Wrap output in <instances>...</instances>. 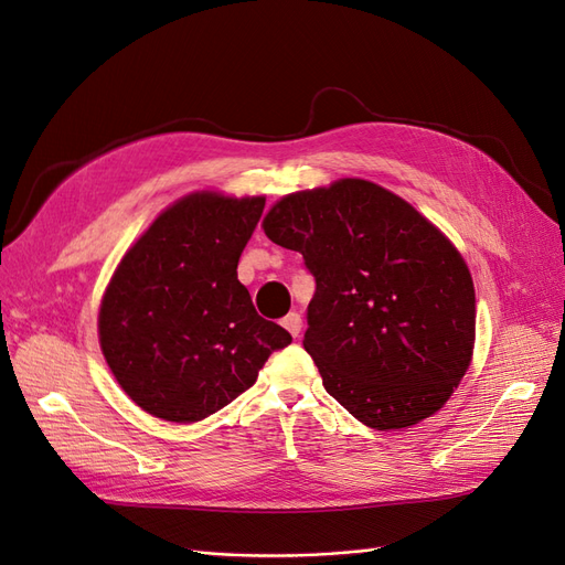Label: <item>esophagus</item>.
I'll return each mask as SVG.
<instances>
[{
  "mask_svg": "<svg viewBox=\"0 0 565 565\" xmlns=\"http://www.w3.org/2000/svg\"><path fill=\"white\" fill-rule=\"evenodd\" d=\"M282 328L292 334V337H299V332H301V316L297 313V311H292V313H287L285 318H282Z\"/></svg>",
  "mask_w": 565,
  "mask_h": 565,
  "instance_id": "obj_1",
  "label": "esophagus"
}]
</instances>
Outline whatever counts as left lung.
Masks as SVG:
<instances>
[{"instance_id": "obj_1", "label": "left lung", "mask_w": 565, "mask_h": 565, "mask_svg": "<svg viewBox=\"0 0 565 565\" xmlns=\"http://www.w3.org/2000/svg\"><path fill=\"white\" fill-rule=\"evenodd\" d=\"M264 231L316 278L303 349L330 396L377 431L440 409L476 330L473 282L448 237L363 179L282 198Z\"/></svg>"}]
</instances>
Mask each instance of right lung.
Wrapping results in <instances>:
<instances>
[{
  "mask_svg": "<svg viewBox=\"0 0 565 565\" xmlns=\"http://www.w3.org/2000/svg\"><path fill=\"white\" fill-rule=\"evenodd\" d=\"M264 204L188 195L117 266L98 313L100 349L119 386L152 417L188 424L214 415L292 341L256 313L237 280Z\"/></svg>",
  "mask_w": 565,
  "mask_h": 565,
  "instance_id": "right-lung-1",
  "label": "right lung"
}]
</instances>
